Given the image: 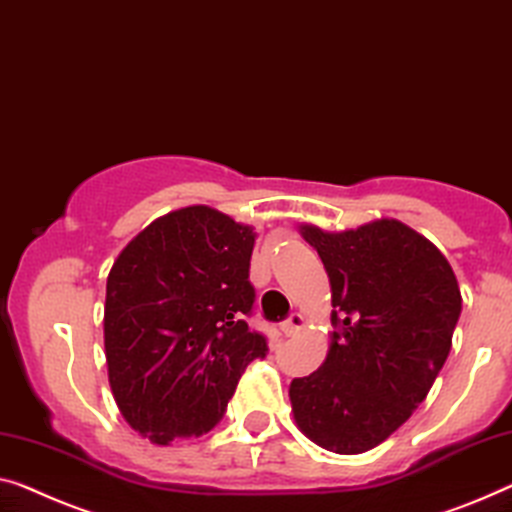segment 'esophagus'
<instances>
[{
	"instance_id": "esophagus-1",
	"label": "esophagus",
	"mask_w": 512,
	"mask_h": 512,
	"mask_svg": "<svg viewBox=\"0 0 512 512\" xmlns=\"http://www.w3.org/2000/svg\"><path fill=\"white\" fill-rule=\"evenodd\" d=\"M303 326H305L303 315H299V312H292V315H289V317L285 319V322H282V333L292 338V335L299 333V331L303 329Z\"/></svg>"
}]
</instances>
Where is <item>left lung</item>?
Masks as SVG:
<instances>
[{
    "label": "left lung",
    "instance_id": "1",
    "mask_svg": "<svg viewBox=\"0 0 512 512\" xmlns=\"http://www.w3.org/2000/svg\"><path fill=\"white\" fill-rule=\"evenodd\" d=\"M301 232L329 273L333 338L322 368L289 386L296 425L326 451L365 453L407 421L444 368L460 287L448 259L398 220Z\"/></svg>",
    "mask_w": 512,
    "mask_h": 512
}]
</instances>
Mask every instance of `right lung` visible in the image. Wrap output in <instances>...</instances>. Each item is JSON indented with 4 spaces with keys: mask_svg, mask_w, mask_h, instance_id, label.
Segmentation results:
<instances>
[{
    "mask_svg": "<svg viewBox=\"0 0 512 512\" xmlns=\"http://www.w3.org/2000/svg\"><path fill=\"white\" fill-rule=\"evenodd\" d=\"M255 234L209 207L167 213L114 262L105 358L121 416L154 444L202 437L246 368L269 354L253 331Z\"/></svg>",
    "mask_w": 512,
    "mask_h": 512,
    "instance_id": "add662e5",
    "label": "right lung"
}]
</instances>
